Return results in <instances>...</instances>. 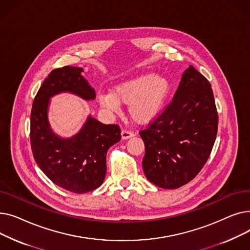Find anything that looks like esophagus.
<instances>
[{"label":"esophagus","instance_id":"34e87169","mask_svg":"<svg viewBox=\"0 0 250 250\" xmlns=\"http://www.w3.org/2000/svg\"><path fill=\"white\" fill-rule=\"evenodd\" d=\"M133 136H134V133L130 132V130H127V129H123V130H122V138H123L124 140L132 138Z\"/></svg>","mask_w":250,"mask_h":250}]
</instances>
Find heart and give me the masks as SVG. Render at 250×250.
<instances>
[{"label":"heart","instance_id":"1","mask_svg":"<svg viewBox=\"0 0 250 250\" xmlns=\"http://www.w3.org/2000/svg\"><path fill=\"white\" fill-rule=\"evenodd\" d=\"M170 83L160 75L143 74L116 85L111 92L98 95L101 107L120 110V103L128 105V113L137 123L146 124L159 114L170 93Z\"/></svg>","mask_w":250,"mask_h":250}]
</instances>
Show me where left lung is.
<instances>
[{"label": "left lung", "instance_id": "8db88e82", "mask_svg": "<svg viewBox=\"0 0 250 250\" xmlns=\"http://www.w3.org/2000/svg\"><path fill=\"white\" fill-rule=\"evenodd\" d=\"M218 130L211 84L192 65L164 110L140 132L143 169L155 186L174 189L192 180L208 161Z\"/></svg>", "mask_w": 250, "mask_h": 250}]
</instances>
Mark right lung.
<instances>
[{"label":"right lung","mask_w":250,"mask_h":250,"mask_svg":"<svg viewBox=\"0 0 250 250\" xmlns=\"http://www.w3.org/2000/svg\"><path fill=\"white\" fill-rule=\"evenodd\" d=\"M82 72L81 68L71 65L52 70L34 98L30 118L35 162L55 185L76 193L94 190L102 185L107 151L122 139L118 125H104L91 116L72 138L62 139L51 132L47 121L51 96L71 92L85 100L96 97Z\"/></svg>","instance_id":"1"}]
</instances>
